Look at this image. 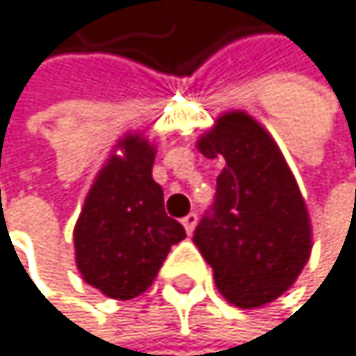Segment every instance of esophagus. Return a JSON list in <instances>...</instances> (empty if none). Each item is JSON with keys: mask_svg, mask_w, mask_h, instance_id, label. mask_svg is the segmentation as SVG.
Instances as JSON below:
<instances>
[{"mask_svg": "<svg viewBox=\"0 0 356 356\" xmlns=\"http://www.w3.org/2000/svg\"><path fill=\"white\" fill-rule=\"evenodd\" d=\"M196 222H198V216H196V213H188V216L181 220V224H184V228H186L188 235H192V232H194V228H196Z\"/></svg>", "mask_w": 356, "mask_h": 356, "instance_id": "esophagus-1", "label": "esophagus"}]
</instances>
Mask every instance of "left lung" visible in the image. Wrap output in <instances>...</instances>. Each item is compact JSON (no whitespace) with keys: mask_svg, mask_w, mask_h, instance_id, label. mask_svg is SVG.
Instances as JSON below:
<instances>
[{"mask_svg":"<svg viewBox=\"0 0 356 356\" xmlns=\"http://www.w3.org/2000/svg\"><path fill=\"white\" fill-rule=\"evenodd\" d=\"M196 147L226 166L194 243L228 303L263 307L291 289L309 258L305 200L271 134L243 111L218 117Z\"/></svg>","mask_w":356,"mask_h":356,"instance_id":"left-lung-1","label":"left lung"}]
</instances>
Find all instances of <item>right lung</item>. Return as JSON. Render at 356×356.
<instances>
[{"label":"right lung","mask_w":356,"mask_h":356,"mask_svg":"<svg viewBox=\"0 0 356 356\" xmlns=\"http://www.w3.org/2000/svg\"><path fill=\"white\" fill-rule=\"evenodd\" d=\"M100 168L74 226L76 267L87 284L111 299L128 301L156 280L170 245L186 239L184 226L164 211L154 181L156 147L126 134Z\"/></svg>","instance_id":"right-lung-1"}]
</instances>
